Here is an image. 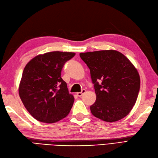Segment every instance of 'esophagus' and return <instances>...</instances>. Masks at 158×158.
Masks as SVG:
<instances>
[{"label":"esophagus","mask_w":158,"mask_h":158,"mask_svg":"<svg viewBox=\"0 0 158 158\" xmlns=\"http://www.w3.org/2000/svg\"><path fill=\"white\" fill-rule=\"evenodd\" d=\"M85 92H86V90H85V89H82L81 92H77L76 94H77V96H78L79 97H82V95L84 93H85Z\"/></svg>","instance_id":"1"}]
</instances>
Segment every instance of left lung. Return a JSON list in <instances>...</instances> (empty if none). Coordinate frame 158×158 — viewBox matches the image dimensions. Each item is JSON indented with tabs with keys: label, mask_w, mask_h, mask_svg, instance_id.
I'll return each instance as SVG.
<instances>
[{
	"label": "left lung",
	"mask_w": 158,
	"mask_h": 158,
	"mask_svg": "<svg viewBox=\"0 0 158 158\" xmlns=\"http://www.w3.org/2000/svg\"><path fill=\"white\" fill-rule=\"evenodd\" d=\"M80 56L90 69L97 95L90 107L92 114L110 123L126 117L135 104L140 88V77L133 64L113 49L80 53Z\"/></svg>",
	"instance_id": "obj_1"
}]
</instances>
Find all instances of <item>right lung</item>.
Wrapping results in <instances>:
<instances>
[{
	"label": "right lung",
	"mask_w": 158,
	"mask_h": 158,
	"mask_svg": "<svg viewBox=\"0 0 158 158\" xmlns=\"http://www.w3.org/2000/svg\"><path fill=\"white\" fill-rule=\"evenodd\" d=\"M73 52H52L35 56L26 65L19 94L26 109L40 122L53 123L66 117L74 101L61 78L64 65Z\"/></svg>",
	"instance_id": "1"
}]
</instances>
